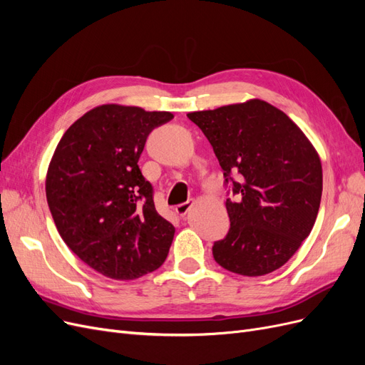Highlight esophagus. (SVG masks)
Instances as JSON below:
<instances>
[{
    "label": "esophagus",
    "mask_w": 365,
    "mask_h": 365,
    "mask_svg": "<svg viewBox=\"0 0 365 365\" xmlns=\"http://www.w3.org/2000/svg\"><path fill=\"white\" fill-rule=\"evenodd\" d=\"M193 204H195V201H193V200L187 201V202H182V204H178V205L175 207V212H176V215H180L181 217H182V216H185L187 213H189V210L193 207Z\"/></svg>",
    "instance_id": "1"
}]
</instances>
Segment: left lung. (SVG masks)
I'll use <instances>...</instances> for the list:
<instances>
[{
  "label": "left lung",
  "mask_w": 365,
  "mask_h": 365,
  "mask_svg": "<svg viewBox=\"0 0 365 365\" xmlns=\"http://www.w3.org/2000/svg\"><path fill=\"white\" fill-rule=\"evenodd\" d=\"M187 117L213 146L225 184L237 196L225 202L230 230L215 242V260L247 277L279 269L318 215L323 170L315 148L288 115L259 98Z\"/></svg>",
  "instance_id": "1"
}]
</instances>
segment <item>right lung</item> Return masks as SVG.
<instances>
[{"label":"right lung","mask_w":365,"mask_h":365,"mask_svg":"<svg viewBox=\"0 0 365 365\" xmlns=\"http://www.w3.org/2000/svg\"><path fill=\"white\" fill-rule=\"evenodd\" d=\"M173 114L102 105L67 129L50 161L46 193L68 248L105 277L134 280L158 269L175 228L158 215L138 160L150 132Z\"/></svg>","instance_id":"right-lung-1"}]
</instances>
